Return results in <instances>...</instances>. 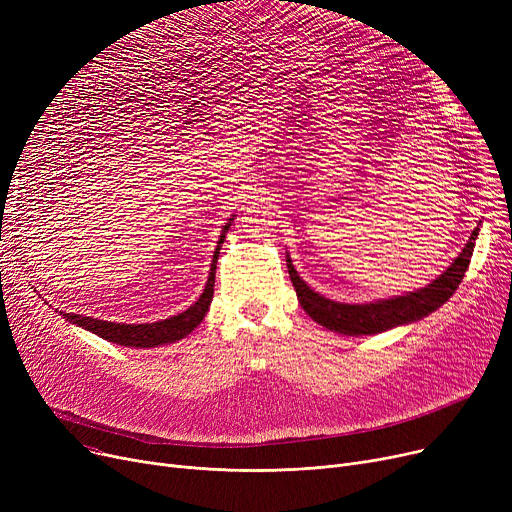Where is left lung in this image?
I'll return each instance as SVG.
<instances>
[{"mask_svg":"<svg viewBox=\"0 0 512 512\" xmlns=\"http://www.w3.org/2000/svg\"><path fill=\"white\" fill-rule=\"evenodd\" d=\"M477 232L479 228L471 232V238L463 247L461 255L456 257L450 263V267H446V270L432 284H427L425 288H417L415 292L402 294V297L382 299L375 303L348 305V303L330 301L326 297H321L319 292L311 290L301 280V276L297 274V270H294V265L290 261V255H286V265H288L292 286L297 290L301 307L309 313L313 321H317L319 326L344 336L380 334L396 326H405V324H411V321L423 319L425 315L436 311L452 297V292L459 288L469 267Z\"/></svg>","mask_w":512,"mask_h":512,"instance_id":"obj_1","label":"left lung"}]
</instances>
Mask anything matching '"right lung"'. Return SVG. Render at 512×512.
<instances>
[{"label":"right lung","mask_w":512,"mask_h":512,"mask_svg":"<svg viewBox=\"0 0 512 512\" xmlns=\"http://www.w3.org/2000/svg\"><path fill=\"white\" fill-rule=\"evenodd\" d=\"M232 220H234V215L222 228L218 247H215L213 259H211V270H209V278H207L203 294L186 311H182L174 317H168V319L155 321V324H116V321H103V319L83 317V315H74V313H62V315L70 321V324H76L80 328L97 334L99 338H103L107 342H116L120 346L151 348V346H159V344L176 342V340L188 336L201 324L205 313L209 311V305L213 299V286H215V265H218L222 242L226 238L228 228L232 226Z\"/></svg>","instance_id":"right-lung-1"}]
</instances>
